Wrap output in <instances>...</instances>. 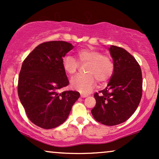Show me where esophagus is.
Listing matches in <instances>:
<instances>
[{"label": "esophagus", "instance_id": "1", "mask_svg": "<svg viewBox=\"0 0 159 159\" xmlns=\"http://www.w3.org/2000/svg\"><path fill=\"white\" fill-rule=\"evenodd\" d=\"M87 96H88V95H87V94L81 93V98H85V97H87Z\"/></svg>", "mask_w": 159, "mask_h": 159}]
</instances>
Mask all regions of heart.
<instances>
[{
    "label": "heart",
    "instance_id": "obj_1",
    "mask_svg": "<svg viewBox=\"0 0 159 159\" xmlns=\"http://www.w3.org/2000/svg\"><path fill=\"white\" fill-rule=\"evenodd\" d=\"M76 58L66 55L62 60L63 70L72 75L77 72L80 64L87 63L85 67L87 74L78 75L71 81L73 89L81 93H88L96 84L105 83L110 79L114 70V63L110 56L102 54L93 48H82L76 52Z\"/></svg>",
    "mask_w": 159,
    "mask_h": 159
}]
</instances>
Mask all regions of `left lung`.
Listing matches in <instances>:
<instances>
[{"label":"left lung","mask_w":159,"mask_h":159,"mask_svg":"<svg viewBox=\"0 0 159 159\" xmlns=\"http://www.w3.org/2000/svg\"><path fill=\"white\" fill-rule=\"evenodd\" d=\"M114 70L107 87L95 93L96 101L91 113L96 121L105 125H116L130 117L142 96L141 69L132 54L120 47L109 48Z\"/></svg>","instance_id":"obj_1"}]
</instances>
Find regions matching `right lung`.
<instances>
[{
	"instance_id": "1",
	"label": "right lung",
	"mask_w": 159,
	"mask_h": 159,
	"mask_svg": "<svg viewBox=\"0 0 159 159\" xmlns=\"http://www.w3.org/2000/svg\"><path fill=\"white\" fill-rule=\"evenodd\" d=\"M72 48L67 42H45L23 61L18 94L28 119L40 128L54 129L64 123L80 97L77 91L59 93L60 89L69 84L62 60Z\"/></svg>"
}]
</instances>
